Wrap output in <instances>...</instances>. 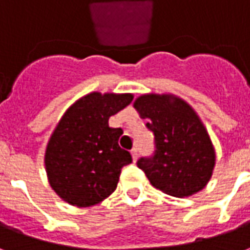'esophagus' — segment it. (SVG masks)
Returning a JSON list of instances; mask_svg holds the SVG:
<instances>
[{
	"instance_id": "obj_1",
	"label": "esophagus",
	"mask_w": 250,
	"mask_h": 250,
	"mask_svg": "<svg viewBox=\"0 0 250 250\" xmlns=\"http://www.w3.org/2000/svg\"><path fill=\"white\" fill-rule=\"evenodd\" d=\"M131 155H132V159H134V161H136V159H138V157H139V150H138V148H132V150H131Z\"/></svg>"
}]
</instances>
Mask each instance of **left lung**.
I'll list each match as a JSON object with an SVG mask.
<instances>
[{"label":"left lung","mask_w":250,"mask_h":250,"mask_svg":"<svg viewBox=\"0 0 250 250\" xmlns=\"http://www.w3.org/2000/svg\"><path fill=\"white\" fill-rule=\"evenodd\" d=\"M154 134L155 150L138 159L154 188L173 197H188L209 182L215 152L208 131L194 109L171 95H143L134 103Z\"/></svg>","instance_id":"1"}]
</instances>
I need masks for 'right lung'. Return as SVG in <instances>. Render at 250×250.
Returning a JSON list of instances; mask_svg holds the SVG:
<instances>
[{
  "label": "right lung",
  "instance_id": "right-lung-1",
  "mask_svg": "<svg viewBox=\"0 0 250 250\" xmlns=\"http://www.w3.org/2000/svg\"><path fill=\"white\" fill-rule=\"evenodd\" d=\"M131 102L130 93L92 92L66 109L45 151L49 184L65 202L87 208L115 191L132 157L119 146L123 130L111 128L108 119Z\"/></svg>",
  "mask_w": 250,
  "mask_h": 250
}]
</instances>
